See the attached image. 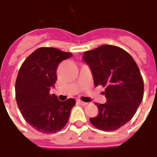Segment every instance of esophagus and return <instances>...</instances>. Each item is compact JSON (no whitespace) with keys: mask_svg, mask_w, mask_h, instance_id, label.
Wrapping results in <instances>:
<instances>
[{"mask_svg":"<svg viewBox=\"0 0 157 157\" xmlns=\"http://www.w3.org/2000/svg\"><path fill=\"white\" fill-rule=\"evenodd\" d=\"M77 102H78L79 103H80V104H81V105H83V106H85V105H86L88 103H86V102H83V101H81V100H77Z\"/></svg>","mask_w":157,"mask_h":157,"instance_id":"esophagus-1","label":"esophagus"}]
</instances>
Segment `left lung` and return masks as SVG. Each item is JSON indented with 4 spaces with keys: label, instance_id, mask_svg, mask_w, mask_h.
Here are the masks:
<instances>
[{
    "label": "left lung",
    "instance_id": "left-lung-1",
    "mask_svg": "<svg viewBox=\"0 0 157 157\" xmlns=\"http://www.w3.org/2000/svg\"><path fill=\"white\" fill-rule=\"evenodd\" d=\"M83 60L90 69L94 85L106 87V103H95L99 113L90 121L101 130L119 129L133 118L144 97L137 64L122 48L107 44L84 52Z\"/></svg>",
    "mask_w": 157,
    "mask_h": 157
}]
</instances>
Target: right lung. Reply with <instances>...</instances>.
Instances as JSON below:
<instances>
[{
  "label": "right lung",
  "mask_w": 157,
  "mask_h": 157,
  "mask_svg": "<svg viewBox=\"0 0 157 157\" xmlns=\"http://www.w3.org/2000/svg\"><path fill=\"white\" fill-rule=\"evenodd\" d=\"M73 56L54 48H40L23 63L15 83V95L26 121L44 133H56L69 120L74 99L60 101L50 94L57 81V68L62 60Z\"/></svg>",
  "instance_id": "1"
}]
</instances>
